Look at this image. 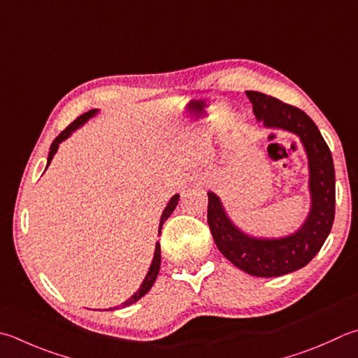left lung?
<instances>
[{"label":"left lung","instance_id":"1","mask_svg":"<svg viewBox=\"0 0 358 358\" xmlns=\"http://www.w3.org/2000/svg\"><path fill=\"white\" fill-rule=\"evenodd\" d=\"M246 95L263 126L299 137L308 159L310 210L293 234L279 238L252 237L234 224L220 196L208 192L207 221L217 248L229 262L257 278H278L304 268L330 234L335 218L334 160L320 129L306 112L260 92H246Z\"/></svg>","mask_w":358,"mask_h":358}]
</instances>
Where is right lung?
Listing matches in <instances>:
<instances>
[{
    "instance_id": "right-lung-1",
    "label": "right lung",
    "mask_w": 358,
    "mask_h": 358,
    "mask_svg": "<svg viewBox=\"0 0 358 358\" xmlns=\"http://www.w3.org/2000/svg\"><path fill=\"white\" fill-rule=\"evenodd\" d=\"M96 113H98V109H92V110H89L87 113H83V115L74 120L73 123H71L69 127H66L65 131H62V132L59 134V136L56 137V140H54L52 143H51L50 154H48V162H46V168L50 166L51 160H52V157H54V154L57 152L59 145L62 143L64 140L69 138V137L71 136V134H73L74 131H76V129H79V127L83 126L84 123H87V120H90L92 117H95ZM178 202H179V194H174V196L170 199V202H168V204H166L165 210H164V213H162V217H160L159 234H160V231H162V226H164V222H165L168 218H170V215L174 212V208H176ZM159 269H160V245H159V241H157V243H156V251H154V257H152L151 266H150V271H148V274L145 275V279H143V282H141V285H140V288L137 289V292L134 293L129 299L124 301L123 304H121L120 307H127V306L134 304V302H137L140 298H143V296H145L148 292H150L151 287L154 285V282H156L157 274H159ZM115 308H118V307H113V308H109V310H115Z\"/></svg>"
}]
</instances>
